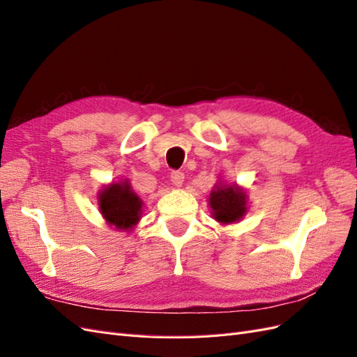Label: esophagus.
I'll return each instance as SVG.
<instances>
[{
	"label": "esophagus",
	"instance_id": "obj_1",
	"mask_svg": "<svg viewBox=\"0 0 357 357\" xmlns=\"http://www.w3.org/2000/svg\"><path fill=\"white\" fill-rule=\"evenodd\" d=\"M171 181L174 186H181L185 181V174L181 171H172L171 172Z\"/></svg>",
	"mask_w": 357,
	"mask_h": 357
}]
</instances>
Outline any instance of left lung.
<instances>
[{"instance_id":"obj_1","label":"left lung","mask_w":357,"mask_h":357,"mask_svg":"<svg viewBox=\"0 0 357 357\" xmlns=\"http://www.w3.org/2000/svg\"><path fill=\"white\" fill-rule=\"evenodd\" d=\"M245 198V193L235 186H220L213 190L210 195V205L214 219L223 225L240 220L247 210Z\"/></svg>"}]
</instances>
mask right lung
Segmentation results:
<instances>
[{
    "label": "right lung",
    "mask_w": 357,
    "mask_h": 357,
    "mask_svg": "<svg viewBox=\"0 0 357 357\" xmlns=\"http://www.w3.org/2000/svg\"><path fill=\"white\" fill-rule=\"evenodd\" d=\"M98 198L104 219L117 229H131L139 220L143 202L126 181L107 186Z\"/></svg>",
    "instance_id": "add662e5"
}]
</instances>
